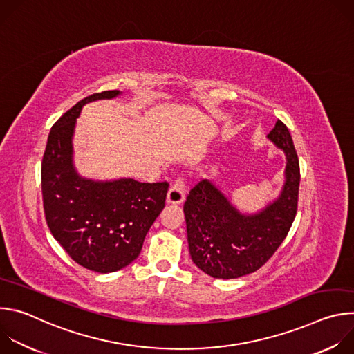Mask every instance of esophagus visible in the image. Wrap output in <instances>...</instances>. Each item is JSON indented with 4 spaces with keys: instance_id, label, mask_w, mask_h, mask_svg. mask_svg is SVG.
Wrapping results in <instances>:
<instances>
[{
    "instance_id": "1",
    "label": "esophagus",
    "mask_w": 354,
    "mask_h": 354,
    "mask_svg": "<svg viewBox=\"0 0 354 354\" xmlns=\"http://www.w3.org/2000/svg\"><path fill=\"white\" fill-rule=\"evenodd\" d=\"M185 200V185L183 180H176L168 190L167 203L168 205H180Z\"/></svg>"
}]
</instances>
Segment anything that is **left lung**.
I'll return each mask as SVG.
<instances>
[{
	"label": "left lung",
	"mask_w": 354,
	"mask_h": 354,
	"mask_svg": "<svg viewBox=\"0 0 354 354\" xmlns=\"http://www.w3.org/2000/svg\"><path fill=\"white\" fill-rule=\"evenodd\" d=\"M268 140L286 156L277 197L258 212H242L214 182L194 186L183 206L193 263L214 279H238L262 268L288 234L297 213L299 165L288 129L279 120Z\"/></svg>",
	"instance_id": "8db88e82"
}]
</instances>
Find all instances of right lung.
I'll use <instances>...</instances> for the list:
<instances>
[{
	"instance_id": "add662e5",
	"label": "right lung",
	"mask_w": 354,
	"mask_h": 354,
	"mask_svg": "<svg viewBox=\"0 0 354 354\" xmlns=\"http://www.w3.org/2000/svg\"><path fill=\"white\" fill-rule=\"evenodd\" d=\"M122 92L93 93L52 127L41 162V193L47 225L82 268L112 273L138 258L144 238L165 207L167 182L131 178L100 180L82 176L74 164L73 138L81 109Z\"/></svg>"
}]
</instances>
